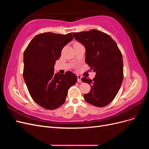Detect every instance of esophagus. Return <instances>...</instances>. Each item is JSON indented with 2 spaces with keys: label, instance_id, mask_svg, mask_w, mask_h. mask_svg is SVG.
I'll return each mask as SVG.
<instances>
[{
  "label": "esophagus",
  "instance_id": "1",
  "mask_svg": "<svg viewBox=\"0 0 149 149\" xmlns=\"http://www.w3.org/2000/svg\"><path fill=\"white\" fill-rule=\"evenodd\" d=\"M77 78H78V82L80 83L81 82V76H79V75H77Z\"/></svg>",
  "mask_w": 149,
  "mask_h": 149
}]
</instances>
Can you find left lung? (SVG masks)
I'll use <instances>...</instances> for the list:
<instances>
[{"mask_svg": "<svg viewBox=\"0 0 149 149\" xmlns=\"http://www.w3.org/2000/svg\"><path fill=\"white\" fill-rule=\"evenodd\" d=\"M73 36L84 46L86 63L96 72L93 80L81 79L91 86L84 100L94 106H106L115 98L123 81L122 53L114 40L100 30L74 32Z\"/></svg>", "mask_w": 149, "mask_h": 149, "instance_id": "obj_1", "label": "left lung"}]
</instances>
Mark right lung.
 Returning a JSON list of instances; mask_svg holds the SVG:
<instances>
[{"label": "right lung", "instance_id": "obj_1", "mask_svg": "<svg viewBox=\"0 0 149 149\" xmlns=\"http://www.w3.org/2000/svg\"><path fill=\"white\" fill-rule=\"evenodd\" d=\"M73 38L71 33H40L31 40L24 52V81L31 97L45 109L53 110L63 104L68 90L77 81V76L71 71L54 73L63 48Z\"/></svg>", "mask_w": 149, "mask_h": 149}]
</instances>
